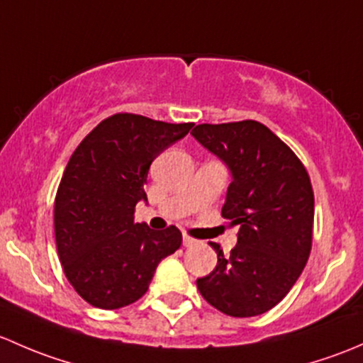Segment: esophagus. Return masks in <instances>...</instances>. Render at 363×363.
I'll use <instances>...</instances> for the list:
<instances>
[{
  "label": "esophagus",
  "mask_w": 363,
  "mask_h": 363,
  "mask_svg": "<svg viewBox=\"0 0 363 363\" xmlns=\"http://www.w3.org/2000/svg\"><path fill=\"white\" fill-rule=\"evenodd\" d=\"M194 245H197L196 239L186 236V234H183V246H186V248H189V246H194Z\"/></svg>",
  "instance_id": "34e87169"
}]
</instances>
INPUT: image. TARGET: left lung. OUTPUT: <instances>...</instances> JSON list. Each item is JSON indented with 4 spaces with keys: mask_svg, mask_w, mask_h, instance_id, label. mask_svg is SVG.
<instances>
[{
    "mask_svg": "<svg viewBox=\"0 0 363 363\" xmlns=\"http://www.w3.org/2000/svg\"><path fill=\"white\" fill-rule=\"evenodd\" d=\"M190 134L229 169L222 216L239 227L227 257L211 242L218 262L197 289L225 315H262L290 292L309 259L315 196L308 171L257 121L201 124Z\"/></svg>",
    "mask_w": 363,
    "mask_h": 363,
    "instance_id": "1",
    "label": "left lung"
}]
</instances>
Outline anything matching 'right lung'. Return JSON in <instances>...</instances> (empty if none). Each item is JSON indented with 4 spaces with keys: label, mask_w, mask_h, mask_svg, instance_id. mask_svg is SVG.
Here are the masks:
<instances>
[{
    "label": "right lung",
    "mask_w": 363,
    "mask_h": 363,
    "mask_svg": "<svg viewBox=\"0 0 363 363\" xmlns=\"http://www.w3.org/2000/svg\"><path fill=\"white\" fill-rule=\"evenodd\" d=\"M192 125L117 113L94 127L71 155L55 196V242L66 278L94 308L136 302L160 260L180 248L177 227L154 230L136 223L134 208L147 203L143 185L155 157Z\"/></svg>",
    "instance_id": "obj_1"
}]
</instances>
